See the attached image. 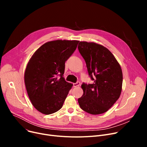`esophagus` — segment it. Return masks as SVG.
Masks as SVG:
<instances>
[{"mask_svg": "<svg viewBox=\"0 0 147 147\" xmlns=\"http://www.w3.org/2000/svg\"><path fill=\"white\" fill-rule=\"evenodd\" d=\"M80 82H77L76 83H73V86L74 87H78V86H80Z\"/></svg>", "mask_w": 147, "mask_h": 147, "instance_id": "esophagus-1", "label": "esophagus"}]
</instances>
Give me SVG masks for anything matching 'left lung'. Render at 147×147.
<instances>
[{"label": "left lung", "instance_id": "obj_1", "mask_svg": "<svg viewBox=\"0 0 147 147\" xmlns=\"http://www.w3.org/2000/svg\"><path fill=\"white\" fill-rule=\"evenodd\" d=\"M78 49L86 62L92 84L83 83L82 96L78 99L81 109L91 114L109 110L119 98L123 83L122 71L112 53L95 43L80 42Z\"/></svg>", "mask_w": 147, "mask_h": 147}]
</instances>
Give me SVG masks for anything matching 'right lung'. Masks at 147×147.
<instances>
[{
  "label": "right lung",
  "mask_w": 147,
  "mask_h": 147,
  "mask_svg": "<svg viewBox=\"0 0 147 147\" xmlns=\"http://www.w3.org/2000/svg\"><path fill=\"white\" fill-rule=\"evenodd\" d=\"M79 41H51L43 44L30 58L24 81L28 97L35 109L45 114L60 110L72 84L63 78L65 63Z\"/></svg>",
  "instance_id": "1"
}]
</instances>
